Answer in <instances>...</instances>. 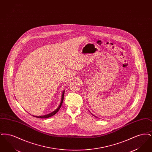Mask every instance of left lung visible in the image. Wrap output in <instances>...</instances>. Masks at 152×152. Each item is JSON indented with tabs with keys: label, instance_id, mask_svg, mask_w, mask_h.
Masks as SVG:
<instances>
[{
	"label": "left lung",
	"instance_id": "1",
	"mask_svg": "<svg viewBox=\"0 0 152 152\" xmlns=\"http://www.w3.org/2000/svg\"><path fill=\"white\" fill-rule=\"evenodd\" d=\"M90 113H91V112H90ZM91 113V114H92V115H93V116H94V115H93V114H92V113ZM95 117H96V116H95Z\"/></svg>",
	"mask_w": 152,
	"mask_h": 152
}]
</instances>
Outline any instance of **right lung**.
<instances>
[{
    "instance_id": "right-lung-1",
    "label": "right lung",
    "mask_w": 152,
    "mask_h": 152,
    "mask_svg": "<svg viewBox=\"0 0 152 152\" xmlns=\"http://www.w3.org/2000/svg\"><path fill=\"white\" fill-rule=\"evenodd\" d=\"M64 92H65V90L63 91V93H62V95H61V102H60V104L59 105V106L58 107V108L56 109L55 110H54L53 112H51L49 114H47V115H44V116H34V115H32L34 117H35L37 118H48V117H50L51 116H53L55 115L58 111L59 110L60 108H61V105L63 104V99H64Z\"/></svg>"
}]
</instances>
